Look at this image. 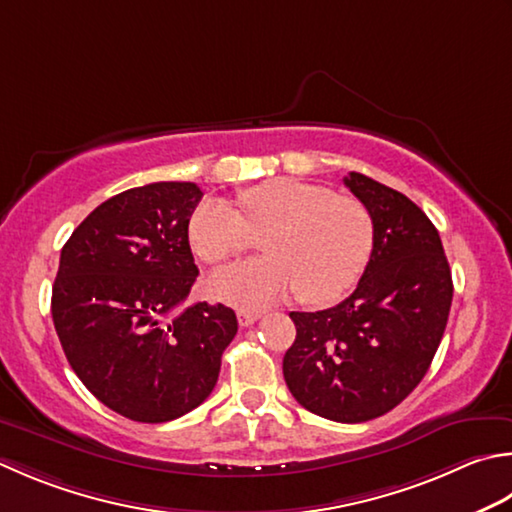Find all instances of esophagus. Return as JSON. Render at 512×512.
I'll use <instances>...</instances> for the list:
<instances>
[{
  "mask_svg": "<svg viewBox=\"0 0 512 512\" xmlns=\"http://www.w3.org/2000/svg\"><path fill=\"white\" fill-rule=\"evenodd\" d=\"M259 317H262V310H255V308H239L237 310V322L244 328L253 326Z\"/></svg>",
  "mask_w": 512,
  "mask_h": 512,
  "instance_id": "34e87169",
  "label": "esophagus"
}]
</instances>
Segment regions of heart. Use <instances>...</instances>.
Returning a JSON list of instances; mask_svg holds the SVG:
<instances>
[{"mask_svg": "<svg viewBox=\"0 0 512 512\" xmlns=\"http://www.w3.org/2000/svg\"><path fill=\"white\" fill-rule=\"evenodd\" d=\"M239 213L224 199H206L188 222L195 253L210 266L242 255L248 230L262 233L266 255L226 268L210 293L235 306H257L299 288L306 304H330L364 275L375 248V222L355 197L333 188L270 179L237 195Z\"/></svg>", "mask_w": 512, "mask_h": 512, "instance_id": "b5f03b06", "label": "heart"}]
</instances>
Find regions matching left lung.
Masks as SVG:
<instances>
[{
    "instance_id": "8db88e82",
    "label": "left lung",
    "mask_w": 512,
    "mask_h": 512,
    "mask_svg": "<svg viewBox=\"0 0 512 512\" xmlns=\"http://www.w3.org/2000/svg\"><path fill=\"white\" fill-rule=\"evenodd\" d=\"M344 184L373 215V257L342 304L290 313L297 337L284 379L310 413L359 424L402 404L424 379L446 330L453 277L422 208L362 173Z\"/></svg>"
}]
</instances>
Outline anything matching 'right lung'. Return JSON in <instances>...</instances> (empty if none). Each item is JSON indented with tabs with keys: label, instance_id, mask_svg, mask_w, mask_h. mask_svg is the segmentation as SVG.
I'll use <instances>...</instances> for the list:
<instances>
[{
	"label": "right lung",
	"instance_id": "add662e5",
	"mask_svg": "<svg viewBox=\"0 0 512 512\" xmlns=\"http://www.w3.org/2000/svg\"><path fill=\"white\" fill-rule=\"evenodd\" d=\"M202 195L193 182L124 190L73 230L59 257L50 310L68 364L133 422H170L202 404L237 335L224 304L175 313L199 275L188 222Z\"/></svg>",
	"mask_w": 512,
	"mask_h": 512
}]
</instances>
